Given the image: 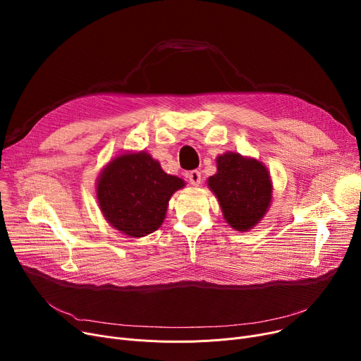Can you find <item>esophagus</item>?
Masks as SVG:
<instances>
[{
    "label": "esophagus",
    "mask_w": 361,
    "mask_h": 361,
    "mask_svg": "<svg viewBox=\"0 0 361 361\" xmlns=\"http://www.w3.org/2000/svg\"><path fill=\"white\" fill-rule=\"evenodd\" d=\"M187 178H188V183H190L195 187H199L200 183H202V176H200L199 171H190V173L187 174Z\"/></svg>",
    "instance_id": "esophagus-1"
}]
</instances>
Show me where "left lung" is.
I'll use <instances>...</instances> for the list:
<instances>
[{"instance_id": "left-lung-1", "label": "left lung", "mask_w": 361, "mask_h": 361, "mask_svg": "<svg viewBox=\"0 0 361 361\" xmlns=\"http://www.w3.org/2000/svg\"><path fill=\"white\" fill-rule=\"evenodd\" d=\"M207 187L216 196L224 219L240 233L256 226L272 202L274 185L268 168L237 152L216 157V174L207 178Z\"/></svg>"}]
</instances>
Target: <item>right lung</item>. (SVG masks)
Segmentation results:
<instances>
[{
    "mask_svg": "<svg viewBox=\"0 0 361 361\" xmlns=\"http://www.w3.org/2000/svg\"><path fill=\"white\" fill-rule=\"evenodd\" d=\"M184 185L183 178L166 174L147 152H124L102 168L97 199L112 228L140 238L159 228L171 196Z\"/></svg>",
    "mask_w": 361,
    "mask_h": 361,
    "instance_id": "obj_1",
    "label": "right lung"
}]
</instances>
